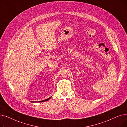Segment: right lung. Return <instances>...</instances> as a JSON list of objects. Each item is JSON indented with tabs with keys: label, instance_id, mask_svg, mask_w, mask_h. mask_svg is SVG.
Here are the masks:
<instances>
[{
	"label": "right lung",
	"instance_id": "add662e5",
	"mask_svg": "<svg viewBox=\"0 0 127 127\" xmlns=\"http://www.w3.org/2000/svg\"><path fill=\"white\" fill-rule=\"evenodd\" d=\"M51 97H49V98H47V99H46V100H42V101H38V102H45V101H47L49 100V99H50V98H51Z\"/></svg>",
	"mask_w": 127,
	"mask_h": 127
}]
</instances>
